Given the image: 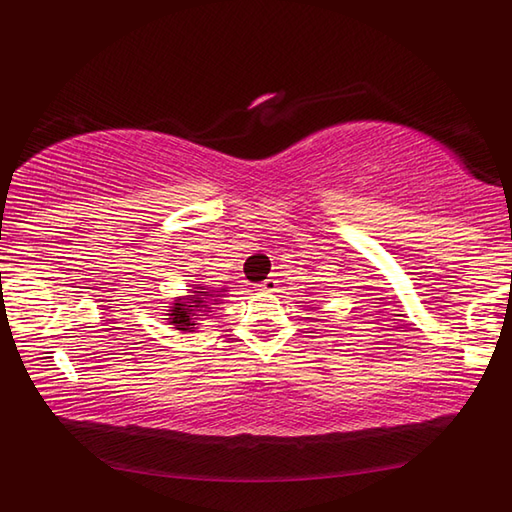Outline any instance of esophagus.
Instances as JSON below:
<instances>
[{
    "instance_id": "1",
    "label": "esophagus",
    "mask_w": 512,
    "mask_h": 512,
    "mask_svg": "<svg viewBox=\"0 0 512 512\" xmlns=\"http://www.w3.org/2000/svg\"><path fill=\"white\" fill-rule=\"evenodd\" d=\"M257 290H262V292H275V290H277V279H275V277L264 279L262 284H257Z\"/></svg>"
}]
</instances>
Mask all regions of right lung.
<instances>
[{
  "label": "right lung",
  "instance_id": "1",
  "mask_svg": "<svg viewBox=\"0 0 512 512\" xmlns=\"http://www.w3.org/2000/svg\"><path fill=\"white\" fill-rule=\"evenodd\" d=\"M193 292H195V295H189L187 299H176L173 308L169 310V323L176 325V330H189L191 332L193 325H198V323H195V319L202 317V314H198V312L209 310L204 306V303H209V301H204V299H211L213 295L204 292V288L193 290ZM217 297H220V295H217Z\"/></svg>",
  "mask_w": 512,
  "mask_h": 512
}]
</instances>
